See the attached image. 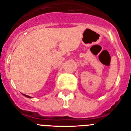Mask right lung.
Segmentation results:
<instances>
[{
	"instance_id": "right-lung-1",
	"label": "right lung",
	"mask_w": 131,
	"mask_h": 131,
	"mask_svg": "<svg viewBox=\"0 0 131 131\" xmlns=\"http://www.w3.org/2000/svg\"><path fill=\"white\" fill-rule=\"evenodd\" d=\"M24 96H26V97H27V98H31V97H30V96H27V95H25V94H24Z\"/></svg>"
}]
</instances>
